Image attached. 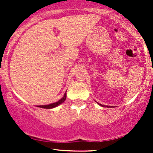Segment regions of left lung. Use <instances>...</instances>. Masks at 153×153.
<instances>
[{
	"mask_svg": "<svg viewBox=\"0 0 153 153\" xmlns=\"http://www.w3.org/2000/svg\"><path fill=\"white\" fill-rule=\"evenodd\" d=\"M99 104V105H101V106H103V105H102V104Z\"/></svg>",
	"mask_w": 153,
	"mask_h": 153,
	"instance_id": "8db88e82",
	"label": "left lung"
}]
</instances>
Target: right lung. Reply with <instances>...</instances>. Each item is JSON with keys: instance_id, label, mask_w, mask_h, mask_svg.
Masks as SVG:
<instances>
[{"instance_id": "right-lung-1", "label": "right lung", "mask_w": 153, "mask_h": 153, "mask_svg": "<svg viewBox=\"0 0 153 153\" xmlns=\"http://www.w3.org/2000/svg\"><path fill=\"white\" fill-rule=\"evenodd\" d=\"M67 98V92L64 93V97H63L61 99H60L59 101H57V102L53 103V104H48V105H42V106H38V107H41V108H44V109H52L54 107H56L58 105H60L61 104H62L63 102H64Z\"/></svg>"}]
</instances>
